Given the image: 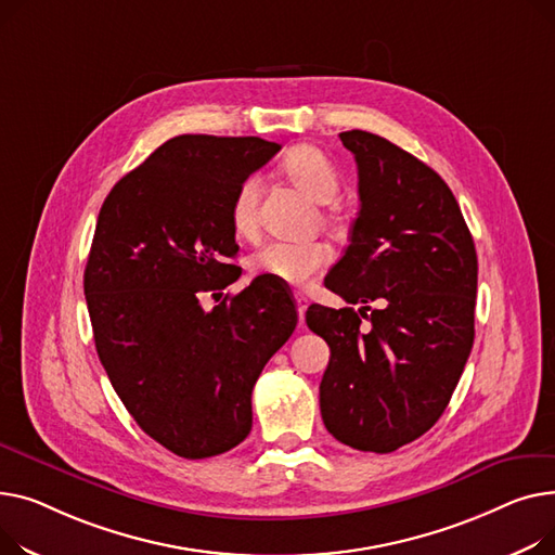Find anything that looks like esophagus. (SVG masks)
<instances>
[{"instance_id":"obj_1","label":"esophagus","mask_w":555,"mask_h":555,"mask_svg":"<svg viewBox=\"0 0 555 555\" xmlns=\"http://www.w3.org/2000/svg\"><path fill=\"white\" fill-rule=\"evenodd\" d=\"M296 305H298V318L302 322L305 313H307V307H309V302H307V298L302 296V293H296Z\"/></svg>"}]
</instances>
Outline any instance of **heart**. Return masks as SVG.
<instances>
[{
    "label": "heart",
    "mask_w": 555,
    "mask_h": 555,
    "mask_svg": "<svg viewBox=\"0 0 555 555\" xmlns=\"http://www.w3.org/2000/svg\"><path fill=\"white\" fill-rule=\"evenodd\" d=\"M284 175L311 199L327 204L338 190L340 179L330 156L315 145H298L288 150L282 160ZM259 177H248L240 183L233 204L231 223L242 237H250L257 228ZM332 262V248L322 242H271L255 250L248 259L253 275H264L288 286L309 284L322 269Z\"/></svg>",
    "instance_id": "obj_1"
}]
</instances>
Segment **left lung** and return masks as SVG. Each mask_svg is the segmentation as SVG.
Segmentation results:
<instances>
[{
  "label": "left lung",
  "mask_w": 555,
  "mask_h": 555,
  "mask_svg": "<svg viewBox=\"0 0 555 555\" xmlns=\"http://www.w3.org/2000/svg\"><path fill=\"white\" fill-rule=\"evenodd\" d=\"M340 141L356 158L361 212L327 286L365 307L307 309L332 349L320 412L340 443L392 452L435 426L460 383L475 338L477 253L457 199L426 163L363 129Z\"/></svg>",
  "instance_id": "left-lung-1"
}]
</instances>
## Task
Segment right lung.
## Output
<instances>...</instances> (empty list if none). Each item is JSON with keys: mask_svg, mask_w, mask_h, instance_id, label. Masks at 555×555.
<instances>
[{"mask_svg": "<svg viewBox=\"0 0 555 555\" xmlns=\"http://www.w3.org/2000/svg\"><path fill=\"white\" fill-rule=\"evenodd\" d=\"M278 150L257 137H175L98 215L85 269L98 358L141 430L185 460L248 437L255 380L296 330V305L267 278L212 311L199 300L240 278L225 262L240 250L231 204Z\"/></svg>", "mask_w": 555, "mask_h": 555, "instance_id": "1", "label": "right lung"}]
</instances>
